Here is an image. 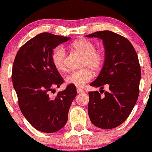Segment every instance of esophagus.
Here are the masks:
<instances>
[{
    "mask_svg": "<svg viewBox=\"0 0 152 152\" xmlns=\"http://www.w3.org/2000/svg\"><path fill=\"white\" fill-rule=\"evenodd\" d=\"M77 94H82V93H83L84 91L83 90V89H80V88H77Z\"/></svg>",
    "mask_w": 152,
    "mask_h": 152,
    "instance_id": "34e87169",
    "label": "esophagus"
}]
</instances>
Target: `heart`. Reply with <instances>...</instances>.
<instances>
[{
  "label": "heart",
  "mask_w": 152,
  "mask_h": 152,
  "mask_svg": "<svg viewBox=\"0 0 152 152\" xmlns=\"http://www.w3.org/2000/svg\"><path fill=\"white\" fill-rule=\"evenodd\" d=\"M71 47L83 56L81 61L80 70L74 71L66 77L67 83L81 88L93 78L91 70L97 72L102 66L104 61V53L102 51L96 50V45L93 42L86 39L77 40L72 42ZM51 59L53 65L60 72L66 69L65 64L66 50L62 45L56 47L53 50Z\"/></svg>",
  "instance_id": "b5f03b06"
}]
</instances>
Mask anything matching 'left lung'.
Here are the masks:
<instances>
[{"mask_svg":"<svg viewBox=\"0 0 152 152\" xmlns=\"http://www.w3.org/2000/svg\"><path fill=\"white\" fill-rule=\"evenodd\" d=\"M103 40L105 59L99 76L90 86L100 93L89 91L88 113L94 125L103 129L119 126L132 112L139 95L141 70L134 47L126 38L110 31L86 35ZM108 85L107 92L103 90ZM104 92L102 96L101 93Z\"/></svg>","mask_w":152,"mask_h":152,"instance_id":"1","label":"left lung"}]
</instances>
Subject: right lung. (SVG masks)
Wrapping results in <instances>:
<instances>
[{
  "label": "right lung",
  "mask_w": 152,
  "mask_h": 152,
  "mask_svg": "<svg viewBox=\"0 0 152 152\" xmlns=\"http://www.w3.org/2000/svg\"><path fill=\"white\" fill-rule=\"evenodd\" d=\"M70 39L42 33L25 43L14 61L12 80L19 107L28 121L41 132L51 133L64 127L77 95L75 86L72 84L56 96L51 95L64 83L52 62L53 50Z\"/></svg>",
  "instance_id": "1"
}]
</instances>
